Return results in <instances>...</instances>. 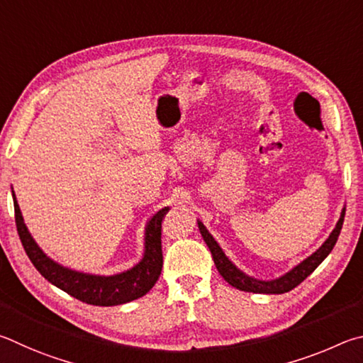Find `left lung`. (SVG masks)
Wrapping results in <instances>:
<instances>
[{
  "label": "left lung",
  "instance_id": "left-lung-1",
  "mask_svg": "<svg viewBox=\"0 0 363 363\" xmlns=\"http://www.w3.org/2000/svg\"><path fill=\"white\" fill-rule=\"evenodd\" d=\"M345 213H346V208H342L341 217L338 220V223H336L335 230L332 231V234H330L325 242L322 244L319 250H315L313 255L308 257L298 266H295V268L289 271L287 274H284L279 279H274V281H258V279H253L250 276L244 274L242 271L238 269L236 266H234L230 259H228L223 250H221L220 245L217 244V240L212 238V234L207 231V228L202 225L201 221H198V226H199L202 238H204V240H206L207 247L212 252L215 266H217V269L221 274V277H223L228 284L239 290H242V291H252V294H268V295L277 294L279 295V294H285V291L294 290L296 285H300L304 279H306L311 272H313L317 266H319L323 259L327 258L328 253L333 250V247L336 244V240H338V236L341 233L342 221H345Z\"/></svg>",
  "mask_w": 363,
  "mask_h": 363
}]
</instances>
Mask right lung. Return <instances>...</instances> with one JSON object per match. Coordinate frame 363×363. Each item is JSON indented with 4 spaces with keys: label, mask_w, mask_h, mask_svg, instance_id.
<instances>
[{
    "label": "right lung",
    "mask_w": 363,
    "mask_h": 363,
    "mask_svg": "<svg viewBox=\"0 0 363 363\" xmlns=\"http://www.w3.org/2000/svg\"><path fill=\"white\" fill-rule=\"evenodd\" d=\"M14 199L16 225L25 252L40 274L48 279L55 287L67 291L76 300L94 304V306H116L137 300L148 294L152 285L161 276L162 269V245H161V228L164 215L169 212V207H164L152 217L145 231V253L142 262L132 269L114 276H92L84 274L68 268H63L54 259H50L31 238L27 226L23 223L21 208Z\"/></svg>",
    "instance_id": "obj_1"
}]
</instances>
